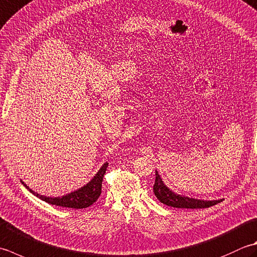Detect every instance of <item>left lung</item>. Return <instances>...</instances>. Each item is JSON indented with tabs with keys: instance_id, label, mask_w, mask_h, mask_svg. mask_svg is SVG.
I'll list each match as a JSON object with an SVG mask.
<instances>
[{
	"instance_id": "8db88e82",
	"label": "left lung",
	"mask_w": 257,
	"mask_h": 257,
	"mask_svg": "<svg viewBox=\"0 0 257 257\" xmlns=\"http://www.w3.org/2000/svg\"><path fill=\"white\" fill-rule=\"evenodd\" d=\"M154 193L156 197H157L163 204L176 208H208L210 206H214L222 202V199L200 200L175 194L163 183L162 178H160V176L158 175V172H156Z\"/></svg>"
}]
</instances>
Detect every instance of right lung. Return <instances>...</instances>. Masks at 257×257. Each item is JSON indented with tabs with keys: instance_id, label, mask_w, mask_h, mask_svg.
<instances>
[{
	"instance_id": "right-lung-1",
	"label": "right lung",
	"mask_w": 257,
	"mask_h": 257,
	"mask_svg": "<svg viewBox=\"0 0 257 257\" xmlns=\"http://www.w3.org/2000/svg\"><path fill=\"white\" fill-rule=\"evenodd\" d=\"M108 167V163H105L102 165V167L100 168L97 175L90 180V182L83 186L75 192L68 194L65 196H62V197H47V196H42L39 195L37 193H34L32 189H29V187L25 185L22 180V184L27 187L30 192H31L33 195L38 196L40 199L44 200L51 205L55 206H61V207H68V208H75V209H81V208H87L89 206H91L95 200L99 198L100 194H101V188H102V179L103 176L105 174V170H107Z\"/></svg>"
}]
</instances>
